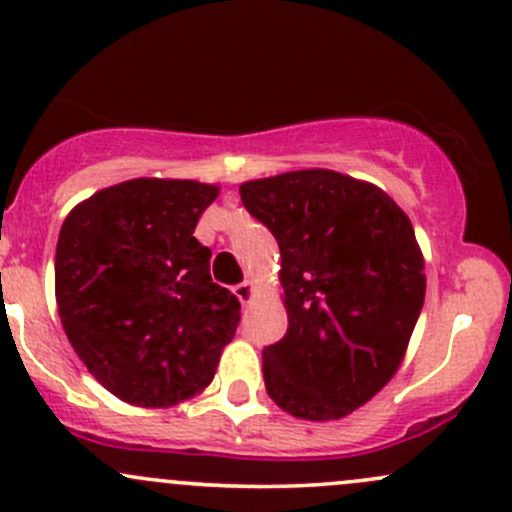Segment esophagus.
Wrapping results in <instances>:
<instances>
[{
    "label": "esophagus",
    "mask_w": 512,
    "mask_h": 512,
    "mask_svg": "<svg viewBox=\"0 0 512 512\" xmlns=\"http://www.w3.org/2000/svg\"><path fill=\"white\" fill-rule=\"evenodd\" d=\"M233 294L240 299V304H250V301L255 299V284L242 282L238 287H233Z\"/></svg>",
    "instance_id": "esophagus-1"
}]
</instances>
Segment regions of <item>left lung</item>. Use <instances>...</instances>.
I'll return each mask as SVG.
<instances>
[{"label": "left lung", "mask_w": 512, "mask_h": 512, "mask_svg": "<svg viewBox=\"0 0 512 512\" xmlns=\"http://www.w3.org/2000/svg\"><path fill=\"white\" fill-rule=\"evenodd\" d=\"M270 228L289 328L262 351L267 395L311 422L341 419L400 370L427 292L407 213L368 181L301 169L240 186Z\"/></svg>", "instance_id": "left-lung-1"}]
</instances>
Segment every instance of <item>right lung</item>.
Instances as JSON below:
<instances>
[{
    "mask_svg": "<svg viewBox=\"0 0 512 512\" xmlns=\"http://www.w3.org/2000/svg\"><path fill=\"white\" fill-rule=\"evenodd\" d=\"M220 188L132 179L93 193L63 220L56 301L73 351L102 387L137 407L206 390L233 341L240 301L211 279L193 238Z\"/></svg>",
    "mask_w": 512,
    "mask_h": 512,
    "instance_id": "1",
    "label": "right lung"
}]
</instances>
